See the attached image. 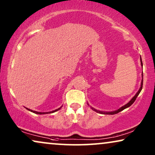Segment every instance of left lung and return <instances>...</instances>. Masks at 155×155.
Returning a JSON list of instances; mask_svg holds the SVG:
<instances>
[{"label": "left lung", "instance_id": "8db88e82", "mask_svg": "<svg viewBox=\"0 0 155 155\" xmlns=\"http://www.w3.org/2000/svg\"><path fill=\"white\" fill-rule=\"evenodd\" d=\"M140 58L141 66H142V68H143V62H142V58H141V57H140ZM143 73H142V81H141V84H140V87L139 90L137 91V92L136 93V94H135V96L133 97V98L130 99V101H129L128 103H127L126 104H125L124 106H123V107L119 108V109H117V110H116V111H99V110H97V109H94V108L90 107L91 109H92L93 110V111H96V112H97V113H99V114H109V115H114V114H118V112L121 111H123V110H124L125 109H126V108L130 107V106L132 105L133 103H134V101H135V99H136L137 97L138 96L139 94H140V92H141L142 89H143ZM88 105H89V104H88Z\"/></svg>", "mask_w": 155, "mask_h": 155}]
</instances>
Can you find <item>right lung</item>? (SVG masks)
<instances>
[{"label":"right lung","mask_w":155,"mask_h":155,"mask_svg":"<svg viewBox=\"0 0 155 155\" xmlns=\"http://www.w3.org/2000/svg\"><path fill=\"white\" fill-rule=\"evenodd\" d=\"M63 107V106H61V107L60 108H58V109H57L56 110H54V111H48V112H39V111H33V110L29 109H28V108H26V107H25V108H26V109L28 110V111H31V112H33V113H35V114H51V113H54V112H56L57 111H58L59 109H61V107Z\"/></svg>","instance_id":"right-lung-1"}]
</instances>
